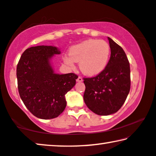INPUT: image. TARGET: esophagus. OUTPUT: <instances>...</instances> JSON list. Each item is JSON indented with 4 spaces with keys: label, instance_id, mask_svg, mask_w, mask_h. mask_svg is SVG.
<instances>
[{
    "label": "esophagus",
    "instance_id": "esophagus-1",
    "mask_svg": "<svg viewBox=\"0 0 156 156\" xmlns=\"http://www.w3.org/2000/svg\"><path fill=\"white\" fill-rule=\"evenodd\" d=\"M83 78H81V77H80V76H79V77L77 78V80H76V81H77V82H79V83H80V82H83Z\"/></svg>",
    "mask_w": 156,
    "mask_h": 156
}]
</instances>
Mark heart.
<instances>
[{
    "label": "heart",
    "mask_w": 156,
    "mask_h": 156,
    "mask_svg": "<svg viewBox=\"0 0 156 156\" xmlns=\"http://www.w3.org/2000/svg\"><path fill=\"white\" fill-rule=\"evenodd\" d=\"M109 56L110 47L106 41L90 39L72 46L64 60L71 68L75 67V62H79L80 71L85 76L93 77L105 69Z\"/></svg>",
    "instance_id": "obj_1"
}]
</instances>
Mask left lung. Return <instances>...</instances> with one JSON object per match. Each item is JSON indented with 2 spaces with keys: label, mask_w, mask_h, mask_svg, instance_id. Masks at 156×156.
Instances as JSON below:
<instances>
[{
  "label": "left lung",
  "mask_w": 156,
  "mask_h": 156,
  "mask_svg": "<svg viewBox=\"0 0 156 156\" xmlns=\"http://www.w3.org/2000/svg\"><path fill=\"white\" fill-rule=\"evenodd\" d=\"M111 57L105 69L94 78H84L83 99L88 108L108 115L121 108L130 90V68L122 48L108 37Z\"/></svg>",
  "instance_id": "obj_1"
}]
</instances>
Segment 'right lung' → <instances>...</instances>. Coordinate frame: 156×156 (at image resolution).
I'll list each match as a JSON object with an SVG mask.
<instances>
[{
    "label": "right lung",
    "instance_id": "obj_1",
    "mask_svg": "<svg viewBox=\"0 0 156 156\" xmlns=\"http://www.w3.org/2000/svg\"><path fill=\"white\" fill-rule=\"evenodd\" d=\"M58 48L38 45L27 49L17 66L18 90L29 111L41 119L57 118L66 106L65 94L74 87V73H56L52 65Z\"/></svg>",
    "mask_w": 156,
    "mask_h": 156
}]
</instances>
